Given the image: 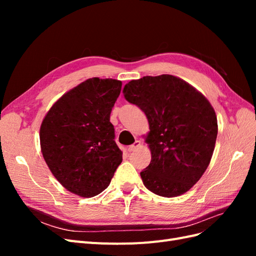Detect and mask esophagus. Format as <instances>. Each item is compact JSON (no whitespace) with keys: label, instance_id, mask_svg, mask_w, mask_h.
Here are the masks:
<instances>
[{"label":"esophagus","instance_id":"obj_1","mask_svg":"<svg viewBox=\"0 0 256 256\" xmlns=\"http://www.w3.org/2000/svg\"><path fill=\"white\" fill-rule=\"evenodd\" d=\"M140 144H141V142L140 141H136L134 144H131V145H129L128 147H127V150L129 152H134L136 148V147H138V146H140Z\"/></svg>","mask_w":256,"mask_h":256}]
</instances>
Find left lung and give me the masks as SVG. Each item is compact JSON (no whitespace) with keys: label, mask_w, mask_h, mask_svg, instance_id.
<instances>
[{"label":"left lung","mask_w":256,"mask_h":256,"mask_svg":"<svg viewBox=\"0 0 256 256\" xmlns=\"http://www.w3.org/2000/svg\"><path fill=\"white\" fill-rule=\"evenodd\" d=\"M150 124V166L141 172L145 187L164 198L182 196L206 171L218 134V122L206 97L171 74L146 76L124 88Z\"/></svg>","instance_id":"obj_1"}]
</instances>
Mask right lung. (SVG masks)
Segmentation results:
<instances>
[{"instance_id":"add662e5","label":"right lung","mask_w":256,"mask_h":256,"mask_svg":"<svg viewBox=\"0 0 256 256\" xmlns=\"http://www.w3.org/2000/svg\"><path fill=\"white\" fill-rule=\"evenodd\" d=\"M120 90L118 80L88 79L62 96L42 122L46 164L60 184L76 196L102 193L122 160L110 122Z\"/></svg>"}]
</instances>
